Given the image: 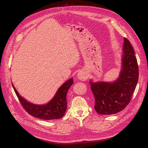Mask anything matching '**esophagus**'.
Listing matches in <instances>:
<instances>
[{
    "label": "esophagus",
    "instance_id": "esophagus-1",
    "mask_svg": "<svg viewBox=\"0 0 148 148\" xmlns=\"http://www.w3.org/2000/svg\"><path fill=\"white\" fill-rule=\"evenodd\" d=\"M77 77L78 78L81 80V81H85L87 79V74L86 73L83 71V70H81V71H79L78 74H77Z\"/></svg>",
    "mask_w": 148,
    "mask_h": 148
}]
</instances>
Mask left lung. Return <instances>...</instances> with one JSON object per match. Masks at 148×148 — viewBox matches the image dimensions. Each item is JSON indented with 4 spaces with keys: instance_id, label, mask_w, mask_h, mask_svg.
<instances>
[{
    "instance_id": "1",
    "label": "left lung",
    "mask_w": 148,
    "mask_h": 148,
    "mask_svg": "<svg viewBox=\"0 0 148 148\" xmlns=\"http://www.w3.org/2000/svg\"><path fill=\"white\" fill-rule=\"evenodd\" d=\"M122 70L112 82L90 81L95 98L94 108L100 115H111L123 110L130 103L136 88L139 69L135 51L130 41L124 38Z\"/></svg>"
}]
</instances>
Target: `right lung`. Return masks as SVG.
Here are the masks:
<instances>
[{
	"label": "right lung",
	"mask_w": 148,
	"mask_h": 148,
	"mask_svg": "<svg viewBox=\"0 0 148 148\" xmlns=\"http://www.w3.org/2000/svg\"><path fill=\"white\" fill-rule=\"evenodd\" d=\"M73 78L67 81L58 89L53 99L45 105H36L21 97L13 85L14 92L24 109L32 116L45 120L60 119L64 116L67 110V93L73 85Z\"/></svg>",
	"instance_id": "1"
}]
</instances>
